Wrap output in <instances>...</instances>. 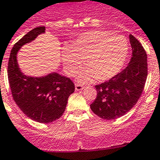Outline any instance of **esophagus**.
<instances>
[{
    "mask_svg": "<svg viewBox=\"0 0 160 160\" xmlns=\"http://www.w3.org/2000/svg\"><path fill=\"white\" fill-rule=\"evenodd\" d=\"M75 88H76V91H80V90L84 89V86L81 85V84H76V85H75Z\"/></svg>",
    "mask_w": 160,
    "mask_h": 160,
    "instance_id": "esophagus-1",
    "label": "esophagus"
}]
</instances>
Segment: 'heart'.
<instances>
[{
    "mask_svg": "<svg viewBox=\"0 0 160 160\" xmlns=\"http://www.w3.org/2000/svg\"><path fill=\"white\" fill-rule=\"evenodd\" d=\"M128 42L120 34L106 30H94L81 34L71 47L63 48V63L68 74L74 75L84 61V69L78 79L86 83L111 80L122 71L128 55Z\"/></svg>",
    "mask_w": 160,
    "mask_h": 160,
    "instance_id": "obj_1",
    "label": "heart"
}]
</instances>
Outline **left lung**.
<instances>
[{"label": "left lung", "mask_w": 160, "mask_h": 160, "mask_svg": "<svg viewBox=\"0 0 160 160\" xmlns=\"http://www.w3.org/2000/svg\"><path fill=\"white\" fill-rule=\"evenodd\" d=\"M132 56L128 66L111 80L95 86L97 95L90 105L92 111L106 120L128 113L143 91L147 77V56L135 37L130 34Z\"/></svg>", "instance_id": "1"}]
</instances>
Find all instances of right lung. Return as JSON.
I'll return each instance as SVG.
<instances>
[{"instance_id":"add662e5","label":"right lung","mask_w":160,"mask_h":160,"mask_svg":"<svg viewBox=\"0 0 160 160\" xmlns=\"http://www.w3.org/2000/svg\"><path fill=\"white\" fill-rule=\"evenodd\" d=\"M45 26L28 32L11 50L8 63V79L12 96L21 110L32 120L50 123L59 119L66 109L69 96L75 91L70 78L51 72L41 77L23 74L19 68L17 55L21 47L45 33Z\"/></svg>"}]
</instances>
